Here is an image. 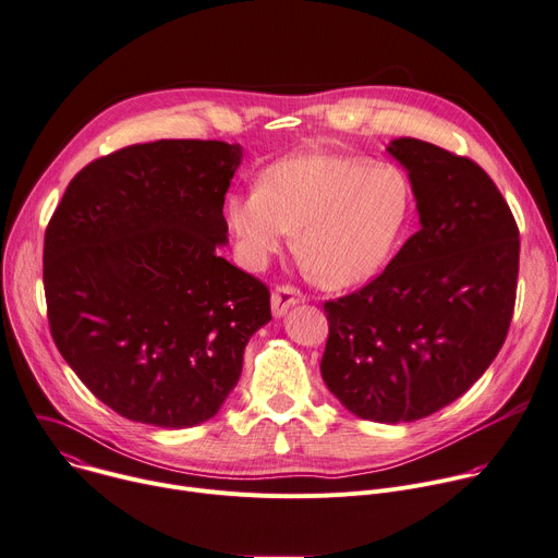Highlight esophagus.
<instances>
[{
  "instance_id": "1",
  "label": "esophagus",
  "mask_w": 558,
  "mask_h": 558,
  "mask_svg": "<svg viewBox=\"0 0 558 558\" xmlns=\"http://www.w3.org/2000/svg\"><path fill=\"white\" fill-rule=\"evenodd\" d=\"M302 300H305V293H302L300 289H295L291 284H280L271 293V312H274V316H282L289 307L298 305V302H302Z\"/></svg>"
}]
</instances>
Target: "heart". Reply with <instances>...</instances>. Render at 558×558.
Instances as JSON below:
<instances>
[{
    "instance_id": "b5f03b06",
    "label": "heart",
    "mask_w": 558,
    "mask_h": 558,
    "mask_svg": "<svg viewBox=\"0 0 558 558\" xmlns=\"http://www.w3.org/2000/svg\"><path fill=\"white\" fill-rule=\"evenodd\" d=\"M410 211L412 189L400 169L327 154L282 160L256 189L227 197V222L251 265H263L295 233L298 263L329 289L378 274Z\"/></svg>"
}]
</instances>
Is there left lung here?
I'll use <instances>...</instances> for the list:
<instances>
[{
    "label": "left lung",
    "instance_id": "8db88e82",
    "mask_svg": "<svg viewBox=\"0 0 558 558\" xmlns=\"http://www.w3.org/2000/svg\"><path fill=\"white\" fill-rule=\"evenodd\" d=\"M421 229L372 282L325 302L320 374L365 421L410 423L463 396L508 336L519 227L494 180L470 158L400 137Z\"/></svg>",
    "mask_w": 558,
    "mask_h": 558
}]
</instances>
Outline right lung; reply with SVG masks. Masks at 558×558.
I'll list each match as a JSON object with an SVG mask.
<instances>
[{
	"label": "right lung",
	"mask_w": 558,
	"mask_h": 558,
	"mask_svg": "<svg viewBox=\"0 0 558 558\" xmlns=\"http://www.w3.org/2000/svg\"><path fill=\"white\" fill-rule=\"evenodd\" d=\"M242 146L158 140L86 165L44 235L50 336L120 416L156 427L214 418L238 385L271 293L218 256Z\"/></svg>",
	"instance_id": "1"
}]
</instances>
